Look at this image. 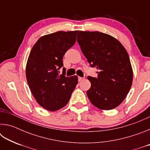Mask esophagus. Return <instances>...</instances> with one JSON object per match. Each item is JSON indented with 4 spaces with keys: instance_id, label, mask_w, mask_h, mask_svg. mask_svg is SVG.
<instances>
[{
    "instance_id": "1",
    "label": "esophagus",
    "mask_w": 150,
    "mask_h": 150,
    "mask_svg": "<svg viewBox=\"0 0 150 150\" xmlns=\"http://www.w3.org/2000/svg\"><path fill=\"white\" fill-rule=\"evenodd\" d=\"M85 77H79L78 78V80L79 81H82L83 79H84Z\"/></svg>"
}]
</instances>
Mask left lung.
<instances>
[{
  "label": "left lung",
  "instance_id": "obj_1",
  "mask_svg": "<svg viewBox=\"0 0 150 150\" xmlns=\"http://www.w3.org/2000/svg\"><path fill=\"white\" fill-rule=\"evenodd\" d=\"M77 38L91 67L98 70L97 77H88L91 83L88 98L102 110L116 108L132 84V68L126 49L118 40L102 32L80 31Z\"/></svg>",
  "mask_w": 150,
  "mask_h": 150
}]
</instances>
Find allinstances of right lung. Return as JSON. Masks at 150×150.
<instances>
[{
  "label": "right lung",
  "mask_w": 150,
  "mask_h": 150,
  "mask_svg": "<svg viewBox=\"0 0 150 150\" xmlns=\"http://www.w3.org/2000/svg\"><path fill=\"white\" fill-rule=\"evenodd\" d=\"M79 31H59L40 38L33 46L28 59L26 75L30 91L38 103L50 111L67 105L78 83L77 75L66 77L59 69L63 57L75 44Z\"/></svg>",
  "instance_id": "right-lung-1"
}]
</instances>
